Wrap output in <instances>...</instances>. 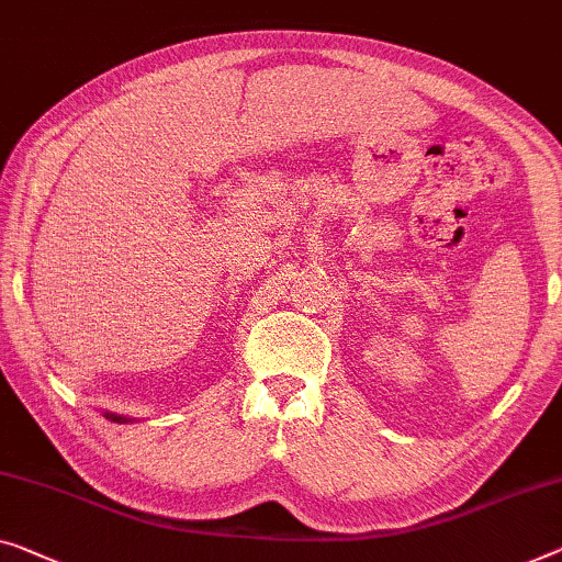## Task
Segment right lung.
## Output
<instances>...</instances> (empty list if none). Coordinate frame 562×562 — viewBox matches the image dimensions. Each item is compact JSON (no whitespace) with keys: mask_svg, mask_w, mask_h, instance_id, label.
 Returning <instances> with one entry per match:
<instances>
[{"mask_svg":"<svg viewBox=\"0 0 562 562\" xmlns=\"http://www.w3.org/2000/svg\"><path fill=\"white\" fill-rule=\"evenodd\" d=\"M105 418H111V422H115V424H128L131 422V418H125L121 414H105Z\"/></svg>","mask_w":562,"mask_h":562,"instance_id":"obj_1","label":"right lung"}]
</instances>
